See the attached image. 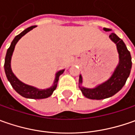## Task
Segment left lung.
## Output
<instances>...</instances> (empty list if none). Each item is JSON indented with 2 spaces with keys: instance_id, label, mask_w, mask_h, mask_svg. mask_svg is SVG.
<instances>
[{
  "instance_id": "1",
  "label": "left lung",
  "mask_w": 135,
  "mask_h": 135,
  "mask_svg": "<svg viewBox=\"0 0 135 135\" xmlns=\"http://www.w3.org/2000/svg\"><path fill=\"white\" fill-rule=\"evenodd\" d=\"M103 29L105 31H111L110 29L105 28ZM110 38L117 45L119 55V63L111 77L100 86L94 89H86L80 86L83 95L87 98L101 100L114 95L126 84V82L130 74L132 68V57L130 52L128 50L122 40L120 39L116 34L112 33L110 35ZM82 82L83 78L81 75H80L79 83L81 84Z\"/></svg>"
}]
</instances>
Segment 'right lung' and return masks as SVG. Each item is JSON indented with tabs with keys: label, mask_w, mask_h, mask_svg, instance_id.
<instances>
[{
	"label": "right lung",
	"mask_w": 135,
	"mask_h": 135,
	"mask_svg": "<svg viewBox=\"0 0 135 135\" xmlns=\"http://www.w3.org/2000/svg\"><path fill=\"white\" fill-rule=\"evenodd\" d=\"M36 26L34 25V26H31L28 28H26L21 34L17 35L13 39L10 46L7 49V54H6L5 62H4V70H5V73H6V76L7 77V80L9 81V83H10L11 86H13V89L16 91L19 95H21L25 98H27L43 99V98H46L52 95V94L53 93L54 90L57 87V84H58V81H59V79L60 75L63 74L65 70H60L56 74L55 82L53 83V86L52 87H50L49 89H38L37 88L33 87V86L26 85V84L23 83L22 82H21L19 80H18L17 77L13 74L12 70H11V67H10L11 57H12L13 50H14V48H15V46L16 44V43L18 42V40L20 39L22 37H23L25 34H27L28 31L34 28Z\"/></svg>",
	"instance_id": "add662e5"
}]
</instances>
